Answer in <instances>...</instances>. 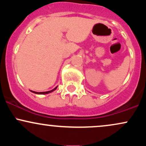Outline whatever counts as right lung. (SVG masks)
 Returning a JSON list of instances; mask_svg holds the SVG:
<instances>
[{
	"label": "right lung",
	"mask_w": 146,
	"mask_h": 146,
	"mask_svg": "<svg viewBox=\"0 0 146 146\" xmlns=\"http://www.w3.org/2000/svg\"><path fill=\"white\" fill-rule=\"evenodd\" d=\"M57 87L58 86H56V88H53V90H49V91H46V92H35V91H33V90H31V92H32V93H36V94H39V95H44V94H48V93H51V92H53V90H55L57 88Z\"/></svg>",
	"instance_id": "add662e5"
}]
</instances>
